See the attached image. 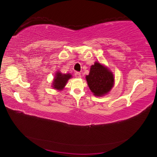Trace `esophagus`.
Returning <instances> with one entry per match:
<instances>
[{
    "label": "esophagus",
    "instance_id": "obj_1",
    "mask_svg": "<svg viewBox=\"0 0 157 157\" xmlns=\"http://www.w3.org/2000/svg\"><path fill=\"white\" fill-rule=\"evenodd\" d=\"M75 78H80L82 77L81 74H80L79 72H75Z\"/></svg>",
    "mask_w": 157,
    "mask_h": 157
}]
</instances>
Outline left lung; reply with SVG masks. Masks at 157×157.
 <instances>
[{"label":"left lung","instance_id":"left-lung-1","mask_svg":"<svg viewBox=\"0 0 157 157\" xmlns=\"http://www.w3.org/2000/svg\"><path fill=\"white\" fill-rule=\"evenodd\" d=\"M87 85L95 96L101 97L108 94L114 85V75L104 65L96 61L86 76Z\"/></svg>","mask_w":157,"mask_h":157}]
</instances>
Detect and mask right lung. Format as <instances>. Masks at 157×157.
Segmentation results:
<instances>
[{
	"label": "right lung",
	"instance_id": "right-lung-1",
	"mask_svg": "<svg viewBox=\"0 0 157 157\" xmlns=\"http://www.w3.org/2000/svg\"><path fill=\"white\" fill-rule=\"evenodd\" d=\"M72 78L70 74H62L60 71H57L55 74L54 79L52 83L53 89L58 91H61L64 89L66 86L68 80Z\"/></svg>",
	"mask_w": 157,
	"mask_h": 157
}]
</instances>
